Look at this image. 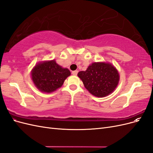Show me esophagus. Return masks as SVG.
I'll return each mask as SVG.
<instances>
[{
  "label": "esophagus",
  "instance_id": "esophagus-1",
  "mask_svg": "<svg viewBox=\"0 0 153 153\" xmlns=\"http://www.w3.org/2000/svg\"><path fill=\"white\" fill-rule=\"evenodd\" d=\"M78 71L77 70H76V71H72V74L73 75H77V73H78Z\"/></svg>",
  "mask_w": 153,
  "mask_h": 153
}]
</instances>
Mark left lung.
Listing matches in <instances>:
<instances>
[{"label":"left lung","mask_w":153,"mask_h":153,"mask_svg":"<svg viewBox=\"0 0 153 153\" xmlns=\"http://www.w3.org/2000/svg\"><path fill=\"white\" fill-rule=\"evenodd\" d=\"M78 76L90 93L99 98L112 93L119 81L117 69L108 62L92 63L86 71L78 72Z\"/></svg>","instance_id":"1"}]
</instances>
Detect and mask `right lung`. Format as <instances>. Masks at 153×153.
<instances>
[{
	"instance_id": "1",
	"label": "right lung",
	"mask_w": 153,
	"mask_h": 153,
	"mask_svg": "<svg viewBox=\"0 0 153 153\" xmlns=\"http://www.w3.org/2000/svg\"><path fill=\"white\" fill-rule=\"evenodd\" d=\"M71 75L67 68H63L55 60L40 62L31 71L35 86L43 92L50 93L61 87L66 78Z\"/></svg>"
}]
</instances>
